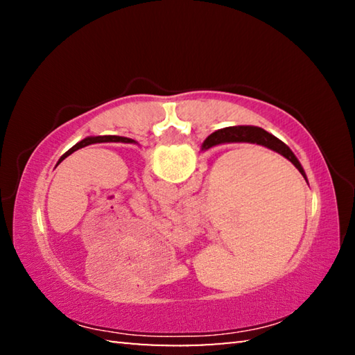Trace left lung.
Masks as SVG:
<instances>
[{
	"label": "left lung",
	"mask_w": 355,
	"mask_h": 355,
	"mask_svg": "<svg viewBox=\"0 0 355 355\" xmlns=\"http://www.w3.org/2000/svg\"><path fill=\"white\" fill-rule=\"evenodd\" d=\"M100 142H123V144H136L133 139H130V137H122V136H91V137H86V139L80 141L78 144H75L73 147H71L70 150H67L61 158H59L58 164L61 163V161H64L65 158H67L69 155H71L73 152H76V150H80L83 147L86 146H91V144H100Z\"/></svg>",
	"instance_id": "obj_1"
}]
</instances>
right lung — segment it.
<instances>
[{"label":"right lung","instance_id":"1","mask_svg":"<svg viewBox=\"0 0 355 355\" xmlns=\"http://www.w3.org/2000/svg\"><path fill=\"white\" fill-rule=\"evenodd\" d=\"M230 142H249V144H258V146H263L266 148H271L274 152L280 153L285 156L288 161H291L294 167L302 173L304 178L305 172L300 166L299 159L294 156V153L290 150L286 144L282 142L277 137L272 136L268 131L258 127H228L214 131L213 135H209L205 141L202 144V150H208L214 146H219V144H230Z\"/></svg>","mask_w":355,"mask_h":355}]
</instances>
